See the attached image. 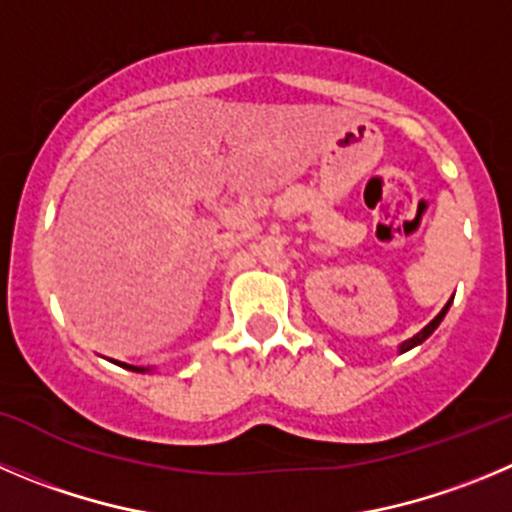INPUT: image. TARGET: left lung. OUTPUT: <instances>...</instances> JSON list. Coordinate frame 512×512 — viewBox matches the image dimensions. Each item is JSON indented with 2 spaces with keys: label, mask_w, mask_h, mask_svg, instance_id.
Listing matches in <instances>:
<instances>
[{
  "label": "left lung",
  "mask_w": 512,
  "mask_h": 512,
  "mask_svg": "<svg viewBox=\"0 0 512 512\" xmlns=\"http://www.w3.org/2000/svg\"><path fill=\"white\" fill-rule=\"evenodd\" d=\"M447 310H450V303L444 305V308H442V313H439L437 318H434V321L429 323L427 328H422V331H419L417 336H414V338H409V341H404V343H401V351H409V348H414V346H419V343H422V341H427V338L432 336V333H434V328H437L439 323H442V318H444V313H447Z\"/></svg>",
  "instance_id": "1"
}]
</instances>
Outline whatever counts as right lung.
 Wrapping results in <instances>:
<instances>
[{
	"label": "right lung",
	"instance_id": "obj_1",
	"mask_svg": "<svg viewBox=\"0 0 512 512\" xmlns=\"http://www.w3.org/2000/svg\"><path fill=\"white\" fill-rule=\"evenodd\" d=\"M123 366H126V369H133V371H141L138 366H128V364H123Z\"/></svg>",
	"mask_w": 512,
	"mask_h": 512
}]
</instances>
